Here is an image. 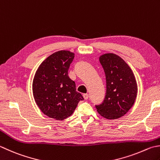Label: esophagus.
I'll return each mask as SVG.
<instances>
[{
	"label": "esophagus",
	"instance_id": "34e87169",
	"mask_svg": "<svg viewBox=\"0 0 160 160\" xmlns=\"http://www.w3.org/2000/svg\"><path fill=\"white\" fill-rule=\"evenodd\" d=\"M83 97H84V100H87V99H88V98H89V95L87 94V93H84Z\"/></svg>",
	"mask_w": 160,
	"mask_h": 160
}]
</instances>
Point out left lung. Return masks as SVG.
<instances>
[{
  "label": "left lung",
  "instance_id": "obj_1",
  "mask_svg": "<svg viewBox=\"0 0 160 160\" xmlns=\"http://www.w3.org/2000/svg\"><path fill=\"white\" fill-rule=\"evenodd\" d=\"M99 61L105 73L107 89L104 101L96 108L102 117L116 119L133 106L138 91L137 81L130 67L117 55L105 53Z\"/></svg>",
  "mask_w": 160,
  "mask_h": 160
}]
</instances>
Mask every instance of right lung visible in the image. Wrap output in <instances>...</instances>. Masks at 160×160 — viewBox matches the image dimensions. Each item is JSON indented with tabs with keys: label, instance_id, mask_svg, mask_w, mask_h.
<instances>
[{
	"label": "right lung",
	"instance_id": "right-lung-1",
	"mask_svg": "<svg viewBox=\"0 0 160 160\" xmlns=\"http://www.w3.org/2000/svg\"><path fill=\"white\" fill-rule=\"evenodd\" d=\"M74 58L69 51H59L48 56L37 68L33 78L32 92L36 104L43 114L62 121L73 113L80 101L76 83L68 76Z\"/></svg>",
	"mask_w": 160,
	"mask_h": 160
}]
</instances>
